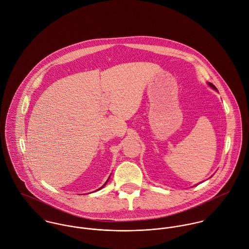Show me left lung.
<instances>
[{
    "label": "left lung",
    "mask_w": 249,
    "mask_h": 249,
    "mask_svg": "<svg viewBox=\"0 0 249 249\" xmlns=\"http://www.w3.org/2000/svg\"><path fill=\"white\" fill-rule=\"evenodd\" d=\"M209 85H210V86H211V87H212V88H213V89H216V88H215V87H214V85H213V84H212V83H209Z\"/></svg>",
    "instance_id": "8db88e82"
}]
</instances>
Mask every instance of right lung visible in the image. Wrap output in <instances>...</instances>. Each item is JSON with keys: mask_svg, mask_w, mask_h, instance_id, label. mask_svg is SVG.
Here are the masks:
<instances>
[{"mask_svg": "<svg viewBox=\"0 0 249 249\" xmlns=\"http://www.w3.org/2000/svg\"><path fill=\"white\" fill-rule=\"evenodd\" d=\"M107 181H108V179H107ZM107 181H106V182H105V183H104V185H105V184H106V183H107ZM104 185H102V186H101V187H100V188H99V189H101V188H102V187H103V186H104Z\"/></svg>", "mask_w": 249, "mask_h": 249, "instance_id": "1", "label": "right lung"}]
</instances>
